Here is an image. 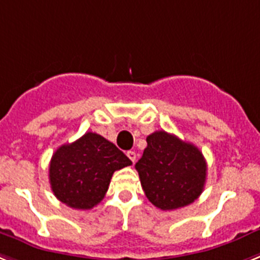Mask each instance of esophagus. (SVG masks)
Listing matches in <instances>:
<instances>
[{
	"label": "esophagus",
	"mask_w": 260,
	"mask_h": 260,
	"mask_svg": "<svg viewBox=\"0 0 260 260\" xmlns=\"http://www.w3.org/2000/svg\"><path fill=\"white\" fill-rule=\"evenodd\" d=\"M127 155H128V158H129V159H131V161H132V162L136 161V153H135V152H132V150H129V152H127Z\"/></svg>",
	"instance_id": "34e87169"
}]
</instances>
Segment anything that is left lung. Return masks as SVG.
Wrapping results in <instances>:
<instances>
[{
  "instance_id": "obj_1",
  "label": "left lung",
  "mask_w": 260,
  "mask_h": 260,
  "mask_svg": "<svg viewBox=\"0 0 260 260\" xmlns=\"http://www.w3.org/2000/svg\"><path fill=\"white\" fill-rule=\"evenodd\" d=\"M148 146L135 165L149 202L162 211L191 204L202 195L207 162L193 144L157 131L146 137Z\"/></svg>"
}]
</instances>
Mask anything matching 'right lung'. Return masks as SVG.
<instances>
[{
    "label": "right lung",
    "mask_w": 260,
    "mask_h": 260,
    "mask_svg": "<svg viewBox=\"0 0 260 260\" xmlns=\"http://www.w3.org/2000/svg\"><path fill=\"white\" fill-rule=\"evenodd\" d=\"M132 165L121 150L98 133L87 132L53 153L49 183L56 198L74 209H91L107 192L112 174Z\"/></svg>",
    "instance_id": "1"
}]
</instances>
